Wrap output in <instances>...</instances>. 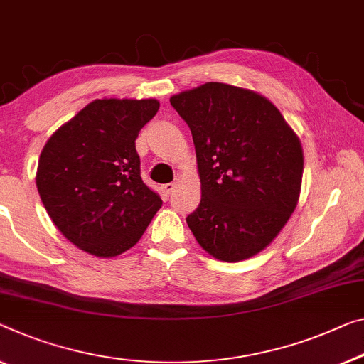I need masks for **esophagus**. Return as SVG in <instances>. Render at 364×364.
Returning <instances> with one entry per match:
<instances>
[{
  "mask_svg": "<svg viewBox=\"0 0 364 364\" xmlns=\"http://www.w3.org/2000/svg\"><path fill=\"white\" fill-rule=\"evenodd\" d=\"M176 189V183H168L165 186H161V193H164L165 198H170V194Z\"/></svg>",
  "mask_w": 364,
  "mask_h": 364,
  "instance_id": "1",
  "label": "esophagus"
}]
</instances>
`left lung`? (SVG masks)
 I'll use <instances>...</instances> for the list:
<instances>
[{
	"label": "left lung",
	"mask_w": 364,
	"mask_h": 364,
	"mask_svg": "<svg viewBox=\"0 0 364 364\" xmlns=\"http://www.w3.org/2000/svg\"><path fill=\"white\" fill-rule=\"evenodd\" d=\"M191 129L200 203L186 217L200 247L237 263L264 250L301 194L304 154L273 102L227 83L200 85L170 97Z\"/></svg>",
	"instance_id": "1"
}]
</instances>
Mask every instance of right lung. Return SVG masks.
Instances as JSON below:
<instances>
[{
  "label": "right lung",
  "mask_w": 364,
  "mask_h": 364,
  "mask_svg": "<svg viewBox=\"0 0 364 364\" xmlns=\"http://www.w3.org/2000/svg\"><path fill=\"white\" fill-rule=\"evenodd\" d=\"M149 100L105 97L85 106L43 145L36 184L62 235L97 258L144 235L161 199L140 178L135 139L159 111Z\"/></svg>",
  "instance_id": "1"
}]
</instances>
